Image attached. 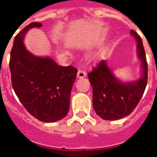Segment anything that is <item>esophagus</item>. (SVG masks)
<instances>
[{
    "instance_id": "1",
    "label": "esophagus",
    "mask_w": 157,
    "mask_h": 157,
    "mask_svg": "<svg viewBox=\"0 0 157 157\" xmlns=\"http://www.w3.org/2000/svg\"><path fill=\"white\" fill-rule=\"evenodd\" d=\"M86 75V71H83V70H79L78 72H77V77H78V78H83V77H85Z\"/></svg>"
}]
</instances>
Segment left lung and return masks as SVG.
I'll list each match as a JSON object with an SVG mask.
<instances>
[{"mask_svg":"<svg viewBox=\"0 0 157 157\" xmlns=\"http://www.w3.org/2000/svg\"><path fill=\"white\" fill-rule=\"evenodd\" d=\"M138 56L141 61L142 75L138 81L122 82L113 74L105 60L88 73L93 87V105L98 116L104 120H119L133 111L143 96L148 80L146 56L141 37L134 31Z\"/></svg>","mask_w":157,"mask_h":157,"instance_id":"left-lung-1","label":"left lung"}]
</instances>
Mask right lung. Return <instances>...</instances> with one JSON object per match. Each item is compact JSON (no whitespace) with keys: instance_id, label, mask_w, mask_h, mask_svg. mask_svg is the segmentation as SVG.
<instances>
[{"instance_id":"1","label":"right lung","mask_w":157,"mask_h":157,"mask_svg":"<svg viewBox=\"0 0 157 157\" xmlns=\"http://www.w3.org/2000/svg\"><path fill=\"white\" fill-rule=\"evenodd\" d=\"M42 25L34 22L14 38L9 67L14 92L27 111L40 121L63 119L70 109L71 89L77 70L58 65L51 58L36 57L23 42L26 32Z\"/></svg>"}]
</instances>
